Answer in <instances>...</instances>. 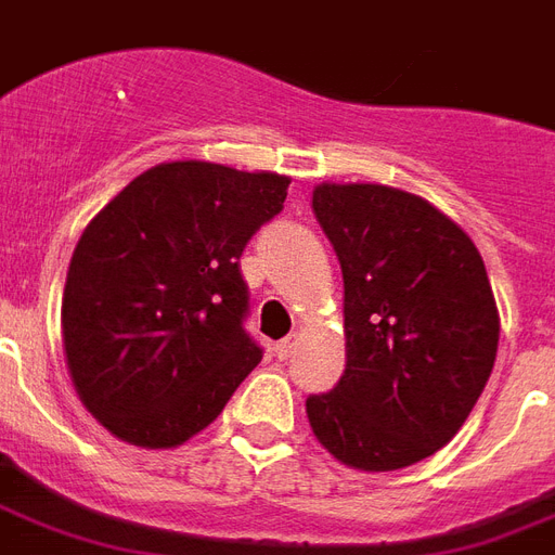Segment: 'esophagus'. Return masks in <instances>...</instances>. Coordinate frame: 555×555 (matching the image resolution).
<instances>
[{
	"label": "esophagus",
	"instance_id": "1",
	"mask_svg": "<svg viewBox=\"0 0 555 555\" xmlns=\"http://www.w3.org/2000/svg\"><path fill=\"white\" fill-rule=\"evenodd\" d=\"M294 346H296V334H294V337H285V340H279V344L273 346V352H276V358H282V361H285V358H291V354H294Z\"/></svg>",
	"mask_w": 555,
	"mask_h": 555
}]
</instances>
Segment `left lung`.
Instances as JSON below:
<instances>
[{
    "mask_svg": "<svg viewBox=\"0 0 555 555\" xmlns=\"http://www.w3.org/2000/svg\"><path fill=\"white\" fill-rule=\"evenodd\" d=\"M314 215L344 270L346 370L308 396V422L340 463L396 472L451 442L492 375L486 264L451 218L390 185H317Z\"/></svg>",
    "mask_w": 555,
    "mask_h": 555,
    "instance_id": "obj_1",
    "label": "left lung"
}]
</instances>
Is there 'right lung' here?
I'll list each match as a JSON object with an SVG mask.
<instances>
[{
    "label": "right lung",
    "instance_id": "right-lung-1",
    "mask_svg": "<svg viewBox=\"0 0 555 555\" xmlns=\"http://www.w3.org/2000/svg\"><path fill=\"white\" fill-rule=\"evenodd\" d=\"M287 177L163 163L90 221L63 291V352L80 401L142 448H175L218 418L261 361L249 337L247 241Z\"/></svg>",
    "mask_w": 555,
    "mask_h": 555
}]
</instances>
